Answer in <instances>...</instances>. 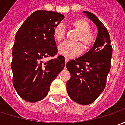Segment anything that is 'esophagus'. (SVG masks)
Returning <instances> with one entry per match:
<instances>
[{
	"instance_id": "34e87169",
	"label": "esophagus",
	"mask_w": 125,
	"mask_h": 125,
	"mask_svg": "<svg viewBox=\"0 0 125 125\" xmlns=\"http://www.w3.org/2000/svg\"><path fill=\"white\" fill-rule=\"evenodd\" d=\"M68 61H69V59H68L67 58V57H66V61H65V62H66V63L68 62Z\"/></svg>"
}]
</instances>
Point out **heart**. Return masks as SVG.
<instances>
[{"label": "heart", "mask_w": 125, "mask_h": 125, "mask_svg": "<svg viewBox=\"0 0 125 125\" xmlns=\"http://www.w3.org/2000/svg\"><path fill=\"white\" fill-rule=\"evenodd\" d=\"M72 25L80 33L78 39L84 43L85 47L88 48L93 44L95 39L92 33L89 32L91 28L87 21L82 19L75 20L72 23ZM65 34L66 29L64 25L62 23L57 24L53 31L55 41L58 42L62 41L65 37ZM58 50L59 54L68 58H71L82 53L83 51V46L80 43H71L66 41L59 45Z\"/></svg>", "instance_id": "1"}]
</instances>
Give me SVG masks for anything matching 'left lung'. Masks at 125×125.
<instances>
[{"mask_svg": "<svg viewBox=\"0 0 125 125\" xmlns=\"http://www.w3.org/2000/svg\"><path fill=\"white\" fill-rule=\"evenodd\" d=\"M82 13L97 26V37L88 52L66 63L71 73L66 89L72 100L88 105L95 101L105 88L111 68L112 47L109 32L99 19L89 11Z\"/></svg>", "mask_w": 125, "mask_h": 125, "instance_id": "1", "label": "left lung"}]
</instances>
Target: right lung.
I'll return each mask as SVG.
<instances>
[{
	"instance_id": "obj_1",
	"label": "right lung",
	"mask_w": 125,
	"mask_h": 125,
	"mask_svg": "<svg viewBox=\"0 0 125 125\" xmlns=\"http://www.w3.org/2000/svg\"><path fill=\"white\" fill-rule=\"evenodd\" d=\"M65 17L55 11L38 10L30 15L16 34L11 68L13 85L24 100L40 101L45 97L52 82L65 66V57L43 62L57 53L53 31Z\"/></svg>"
}]
</instances>
